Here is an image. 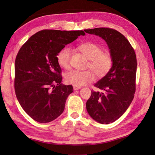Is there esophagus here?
Here are the masks:
<instances>
[{"mask_svg": "<svg viewBox=\"0 0 155 155\" xmlns=\"http://www.w3.org/2000/svg\"><path fill=\"white\" fill-rule=\"evenodd\" d=\"M80 88H81V87H76V86H74V87H73V89H74V91L78 90V89H80Z\"/></svg>", "mask_w": 155, "mask_h": 155, "instance_id": "34e87169", "label": "esophagus"}]
</instances>
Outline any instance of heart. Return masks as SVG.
<instances>
[{"label": "heart", "instance_id": "b5f03b06", "mask_svg": "<svg viewBox=\"0 0 155 155\" xmlns=\"http://www.w3.org/2000/svg\"><path fill=\"white\" fill-rule=\"evenodd\" d=\"M79 48L90 60L88 67L91 68L98 77H104L113 67V55L110 52H103V48L99 45L93 42H87L81 45ZM72 54V50L69 47H64L58 52L57 59L61 67L64 68L70 67ZM65 79L69 84L76 87H81L94 81V74L91 71L72 70L66 73Z\"/></svg>", "mask_w": 155, "mask_h": 155}]
</instances>
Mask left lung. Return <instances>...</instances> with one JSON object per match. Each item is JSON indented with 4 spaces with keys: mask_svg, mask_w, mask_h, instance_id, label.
Here are the masks:
<instances>
[{
    "mask_svg": "<svg viewBox=\"0 0 155 155\" xmlns=\"http://www.w3.org/2000/svg\"><path fill=\"white\" fill-rule=\"evenodd\" d=\"M84 31L104 39L113 57L110 71L94 84L101 92L92 91L86 104L88 114L94 120L107 124L120 118L133 100L136 89V54L124 36L114 29L96 28Z\"/></svg>",
    "mask_w": 155,
    "mask_h": 155,
    "instance_id": "left-lung-1",
    "label": "left lung"
}]
</instances>
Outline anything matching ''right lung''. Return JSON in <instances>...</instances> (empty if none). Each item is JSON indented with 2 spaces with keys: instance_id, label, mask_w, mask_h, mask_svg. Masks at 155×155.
<instances>
[{
  "instance_id": "right-lung-1",
  "label": "right lung",
  "mask_w": 155,
  "mask_h": 155,
  "mask_svg": "<svg viewBox=\"0 0 155 155\" xmlns=\"http://www.w3.org/2000/svg\"><path fill=\"white\" fill-rule=\"evenodd\" d=\"M83 31L42 30L33 35L16 55L15 90L26 113L40 123L56 119L64 110L72 85L61 83V68L57 56L66 45Z\"/></svg>"
}]
</instances>
